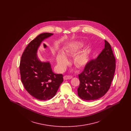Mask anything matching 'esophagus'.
<instances>
[{
  "label": "esophagus",
  "mask_w": 131,
  "mask_h": 131,
  "mask_svg": "<svg viewBox=\"0 0 131 131\" xmlns=\"http://www.w3.org/2000/svg\"><path fill=\"white\" fill-rule=\"evenodd\" d=\"M72 78H73V77L71 75H65L64 76L63 79L65 80H70Z\"/></svg>",
  "instance_id": "1"
}]
</instances>
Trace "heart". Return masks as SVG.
Masks as SVG:
<instances>
[{"instance_id":"obj_1","label":"heart","mask_w":131,"mask_h":131,"mask_svg":"<svg viewBox=\"0 0 131 131\" xmlns=\"http://www.w3.org/2000/svg\"><path fill=\"white\" fill-rule=\"evenodd\" d=\"M81 47L78 44H74L63 51L62 53H58L56 57L57 66L60 70L66 68L69 64V61L66 57L72 56L79 51ZM88 61V56L86 52H81L76 54L73 59V62L79 68L84 67Z\"/></svg>"}]
</instances>
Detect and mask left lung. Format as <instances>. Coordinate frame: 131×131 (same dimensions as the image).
I'll return each mask as SVG.
<instances>
[{"label":"left lung","mask_w":131,"mask_h":131,"mask_svg":"<svg viewBox=\"0 0 131 131\" xmlns=\"http://www.w3.org/2000/svg\"><path fill=\"white\" fill-rule=\"evenodd\" d=\"M105 48L97 58L87 62L79 75V96L87 101L98 99L111 87L116 67L115 58L110 43L105 40Z\"/></svg>","instance_id":"left-lung-1"}]
</instances>
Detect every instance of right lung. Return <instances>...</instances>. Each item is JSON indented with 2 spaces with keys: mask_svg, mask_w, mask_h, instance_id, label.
<instances>
[{
  "mask_svg": "<svg viewBox=\"0 0 131 131\" xmlns=\"http://www.w3.org/2000/svg\"><path fill=\"white\" fill-rule=\"evenodd\" d=\"M52 33L40 34L26 47L20 61L21 81L32 96L42 101L53 97L63 81L62 74L54 73L49 62H41L37 57L38 48Z\"/></svg>",
  "mask_w": 131,
  "mask_h": 131,
  "instance_id": "right-lung-1",
  "label": "right lung"
}]
</instances>
